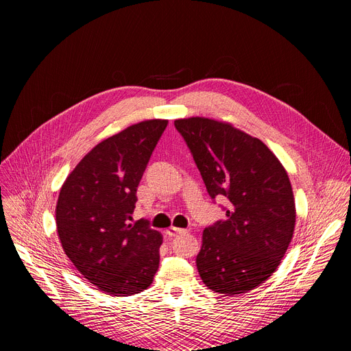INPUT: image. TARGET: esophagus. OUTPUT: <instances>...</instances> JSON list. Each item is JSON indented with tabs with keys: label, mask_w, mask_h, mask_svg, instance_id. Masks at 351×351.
I'll use <instances>...</instances> for the list:
<instances>
[{
	"label": "esophagus",
	"mask_w": 351,
	"mask_h": 351,
	"mask_svg": "<svg viewBox=\"0 0 351 351\" xmlns=\"http://www.w3.org/2000/svg\"><path fill=\"white\" fill-rule=\"evenodd\" d=\"M188 230L185 229H178V228H170L169 230H166V234L169 237H177V236H181V234H186Z\"/></svg>",
	"instance_id": "34e87169"
}]
</instances>
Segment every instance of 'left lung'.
<instances>
[{"instance_id":"obj_1","label":"left lung","mask_w":351,"mask_h":351,"mask_svg":"<svg viewBox=\"0 0 351 351\" xmlns=\"http://www.w3.org/2000/svg\"><path fill=\"white\" fill-rule=\"evenodd\" d=\"M209 197L226 198V219L205 228L197 268L219 293L254 289L276 271L295 228L288 174L260 139L208 118L174 121Z\"/></svg>"}]
</instances>
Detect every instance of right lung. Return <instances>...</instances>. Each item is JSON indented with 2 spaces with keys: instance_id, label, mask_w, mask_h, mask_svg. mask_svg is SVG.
<instances>
[{
  "instance_id": "obj_1",
  "label": "right lung",
  "mask_w": 351,
  "mask_h": 351,
  "mask_svg": "<svg viewBox=\"0 0 351 351\" xmlns=\"http://www.w3.org/2000/svg\"><path fill=\"white\" fill-rule=\"evenodd\" d=\"M169 121L132 125L98 143L66 178L56 206L62 247L74 267L108 295L139 293L158 268L161 234L133 222L136 191Z\"/></svg>"
}]
</instances>
